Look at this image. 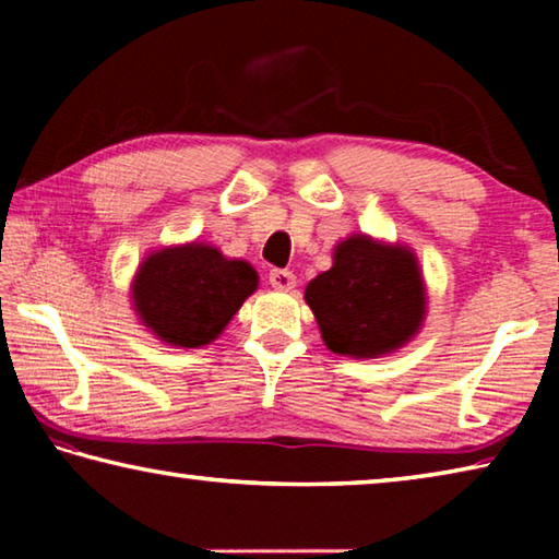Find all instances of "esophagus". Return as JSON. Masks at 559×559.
Returning a JSON list of instances; mask_svg holds the SVG:
<instances>
[{"instance_id": "esophagus-1", "label": "esophagus", "mask_w": 559, "mask_h": 559, "mask_svg": "<svg viewBox=\"0 0 559 559\" xmlns=\"http://www.w3.org/2000/svg\"><path fill=\"white\" fill-rule=\"evenodd\" d=\"M269 283H271V288L283 290V293H288V290L296 288V276H293L290 271L273 269V271L269 273Z\"/></svg>"}]
</instances>
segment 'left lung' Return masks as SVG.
Instances as JSON below:
<instances>
[{
	"label": "left lung",
	"mask_w": 559,
	"mask_h": 559,
	"mask_svg": "<svg viewBox=\"0 0 559 559\" xmlns=\"http://www.w3.org/2000/svg\"><path fill=\"white\" fill-rule=\"evenodd\" d=\"M306 302L335 355L372 359L404 347L427 318V283L412 246L349 234L333 266L306 286Z\"/></svg>",
	"instance_id": "8db88e82"
}]
</instances>
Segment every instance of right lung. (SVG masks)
Wrapping results in <instances>:
<instances>
[{
  "label": "right lung",
  "instance_id": "obj_1",
  "mask_svg": "<svg viewBox=\"0 0 559 559\" xmlns=\"http://www.w3.org/2000/svg\"><path fill=\"white\" fill-rule=\"evenodd\" d=\"M259 288V273L206 241L150 251L130 283V302L159 343L194 349L214 343L243 300Z\"/></svg>",
  "mask_w": 559,
  "mask_h": 559
}]
</instances>
